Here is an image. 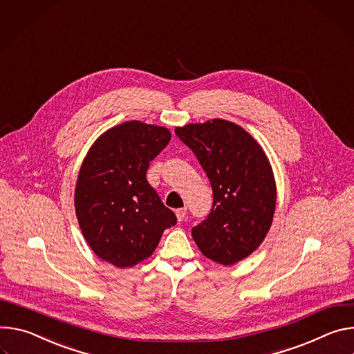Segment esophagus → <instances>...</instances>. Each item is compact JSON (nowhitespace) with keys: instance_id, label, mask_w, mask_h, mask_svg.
<instances>
[{"instance_id":"obj_1","label":"esophagus","mask_w":354,"mask_h":354,"mask_svg":"<svg viewBox=\"0 0 354 354\" xmlns=\"http://www.w3.org/2000/svg\"><path fill=\"white\" fill-rule=\"evenodd\" d=\"M185 215H187V208H180V209H176V216H177V221H178V222L184 221Z\"/></svg>"}]
</instances>
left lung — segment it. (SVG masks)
<instances>
[{"label": "left lung", "instance_id": "8db88e82", "mask_svg": "<svg viewBox=\"0 0 354 354\" xmlns=\"http://www.w3.org/2000/svg\"><path fill=\"white\" fill-rule=\"evenodd\" d=\"M194 151L214 192L209 215L191 234L201 253L223 266L250 256L272 223L277 189L261 146L242 127L212 120L176 128Z\"/></svg>", "mask_w": 354, "mask_h": 354}]
</instances>
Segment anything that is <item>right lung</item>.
I'll return each mask as SVG.
<instances>
[{
    "instance_id": "1",
    "label": "right lung",
    "mask_w": 354,
    "mask_h": 354,
    "mask_svg": "<svg viewBox=\"0 0 354 354\" xmlns=\"http://www.w3.org/2000/svg\"><path fill=\"white\" fill-rule=\"evenodd\" d=\"M167 128L129 121L104 132L78 171L74 207L93 252L118 268L150 257L177 223L147 183L150 162L170 142Z\"/></svg>"
}]
</instances>
